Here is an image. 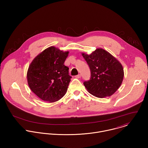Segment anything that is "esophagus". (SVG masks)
Returning <instances> with one entry per match:
<instances>
[{
	"label": "esophagus",
	"instance_id": "esophagus-1",
	"mask_svg": "<svg viewBox=\"0 0 148 148\" xmlns=\"http://www.w3.org/2000/svg\"><path fill=\"white\" fill-rule=\"evenodd\" d=\"M81 74H78V75H77L75 76V77L77 78H81Z\"/></svg>",
	"mask_w": 148,
	"mask_h": 148
}]
</instances>
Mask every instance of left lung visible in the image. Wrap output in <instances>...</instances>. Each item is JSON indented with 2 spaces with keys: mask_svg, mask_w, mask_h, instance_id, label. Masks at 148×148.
Returning <instances> with one entry per match:
<instances>
[{
  "mask_svg": "<svg viewBox=\"0 0 148 148\" xmlns=\"http://www.w3.org/2000/svg\"><path fill=\"white\" fill-rule=\"evenodd\" d=\"M91 71V77L84 82L87 91L98 98L110 97L119 88L124 75L121 63L110 53L97 49L90 55L82 53Z\"/></svg>",
  "mask_w": 148,
  "mask_h": 148,
  "instance_id": "left-lung-1",
  "label": "left lung"
}]
</instances>
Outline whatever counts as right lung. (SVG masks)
Listing matches in <instances>:
<instances>
[{
    "instance_id": "add662e5",
    "label": "right lung",
    "mask_w": 148,
    "mask_h": 148,
    "mask_svg": "<svg viewBox=\"0 0 148 148\" xmlns=\"http://www.w3.org/2000/svg\"><path fill=\"white\" fill-rule=\"evenodd\" d=\"M69 51L50 47L39 54L30 64L27 82L30 90L41 99L57 101L63 97L72 78L64 63Z\"/></svg>"
}]
</instances>
